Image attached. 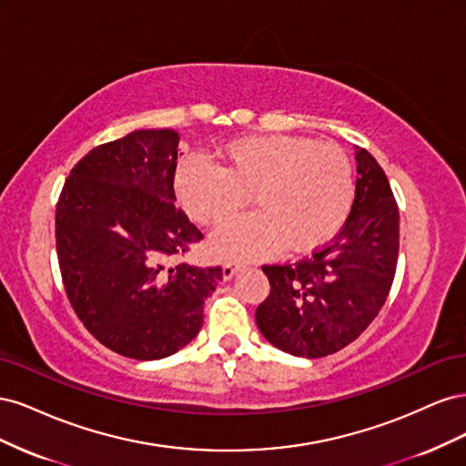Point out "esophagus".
Listing matches in <instances>:
<instances>
[{"label":"esophagus","instance_id":"1","mask_svg":"<svg viewBox=\"0 0 466 466\" xmlns=\"http://www.w3.org/2000/svg\"><path fill=\"white\" fill-rule=\"evenodd\" d=\"M237 270H238V264L237 262H231V260H225L223 262V278L225 279H231Z\"/></svg>","mask_w":466,"mask_h":466}]
</instances>
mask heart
I'll return each instance as SVG.
<instances>
[{
	"mask_svg": "<svg viewBox=\"0 0 466 466\" xmlns=\"http://www.w3.org/2000/svg\"><path fill=\"white\" fill-rule=\"evenodd\" d=\"M218 157L219 167L185 159L173 187L200 225L231 219L252 194L257 214L223 225L211 238L219 257H258L281 245L289 252L313 250L340 231L354 202V167L334 144L284 134L245 136L223 144Z\"/></svg>",
	"mask_w": 466,
	"mask_h": 466,
	"instance_id": "b5f03b06",
	"label": "heart"
}]
</instances>
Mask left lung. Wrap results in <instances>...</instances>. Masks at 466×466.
<instances>
[{"label": "left lung", "instance_id": "8db88e82", "mask_svg": "<svg viewBox=\"0 0 466 466\" xmlns=\"http://www.w3.org/2000/svg\"><path fill=\"white\" fill-rule=\"evenodd\" d=\"M356 161L354 206L330 243L293 264L262 266L270 293L257 307V327L288 354H336L370 327L389 298L400 245L399 204L373 155L358 147Z\"/></svg>", "mask_w": 466, "mask_h": 466}]
</instances>
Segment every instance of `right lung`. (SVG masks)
Here are the masks:
<instances>
[{"label": "right lung", "mask_w": 466, "mask_h": 466, "mask_svg": "<svg viewBox=\"0 0 466 466\" xmlns=\"http://www.w3.org/2000/svg\"><path fill=\"white\" fill-rule=\"evenodd\" d=\"M175 130H136L76 163L56 204V252L77 319L120 356L161 360L200 332L221 266L182 258L204 235L175 200Z\"/></svg>", "instance_id": "obj_1"}]
</instances>
